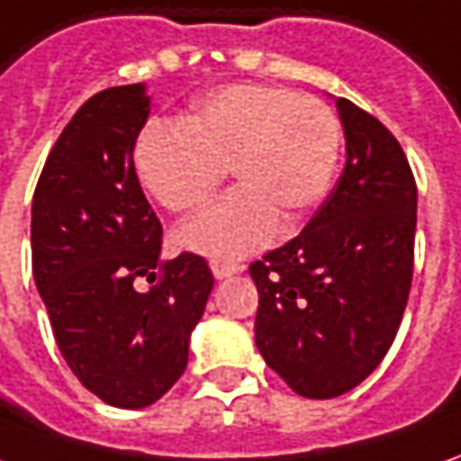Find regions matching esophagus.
Instances as JSON below:
<instances>
[{"instance_id": "34e87169", "label": "esophagus", "mask_w": 461, "mask_h": 461, "mask_svg": "<svg viewBox=\"0 0 461 461\" xmlns=\"http://www.w3.org/2000/svg\"><path fill=\"white\" fill-rule=\"evenodd\" d=\"M212 272H214L217 280H224V277H231V275L242 272V265H237V262H224V259H212Z\"/></svg>"}]
</instances>
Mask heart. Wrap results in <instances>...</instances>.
<instances>
[{"instance_id": "obj_1", "label": "heart", "mask_w": 461, "mask_h": 461, "mask_svg": "<svg viewBox=\"0 0 461 461\" xmlns=\"http://www.w3.org/2000/svg\"><path fill=\"white\" fill-rule=\"evenodd\" d=\"M340 146L343 125L328 103L240 83L204 95L181 128H149L133 161L143 189L174 214L202 209L230 168L237 189L186 221L178 240L237 259L308 219L330 191Z\"/></svg>"}]
</instances>
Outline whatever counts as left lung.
Masks as SVG:
<instances>
[{
    "label": "left lung",
    "instance_id": "8db88e82",
    "mask_svg": "<svg viewBox=\"0 0 461 461\" xmlns=\"http://www.w3.org/2000/svg\"><path fill=\"white\" fill-rule=\"evenodd\" d=\"M346 168L308 227L249 265L255 343L305 399H336L371 375L402 325L414 277L416 181L402 143L336 100Z\"/></svg>",
    "mask_w": 461,
    "mask_h": 461
}]
</instances>
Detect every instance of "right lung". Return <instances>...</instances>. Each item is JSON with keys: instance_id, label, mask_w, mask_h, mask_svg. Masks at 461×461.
I'll list each match as a JSON object with an SVG mask.
<instances>
[{"instance_id": "add662e5", "label": "right lung", "mask_w": 461, "mask_h": 461, "mask_svg": "<svg viewBox=\"0 0 461 461\" xmlns=\"http://www.w3.org/2000/svg\"><path fill=\"white\" fill-rule=\"evenodd\" d=\"M146 118L140 83L93 95L59 133L32 199V275L59 353L118 409L151 406L181 378L214 287L204 257L158 259L164 230L133 164ZM140 276L157 285L139 294Z\"/></svg>"}]
</instances>
